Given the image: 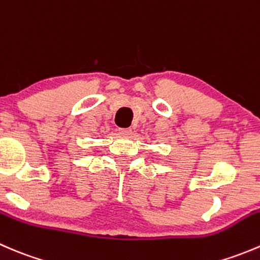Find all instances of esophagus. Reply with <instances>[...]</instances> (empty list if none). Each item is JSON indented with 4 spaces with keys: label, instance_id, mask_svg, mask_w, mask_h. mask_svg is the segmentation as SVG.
<instances>
[{
    "label": "esophagus",
    "instance_id": "1",
    "mask_svg": "<svg viewBox=\"0 0 260 260\" xmlns=\"http://www.w3.org/2000/svg\"><path fill=\"white\" fill-rule=\"evenodd\" d=\"M119 133L122 136H124V137H129L132 135V129L131 128H122V129H119Z\"/></svg>",
    "mask_w": 260,
    "mask_h": 260
}]
</instances>
